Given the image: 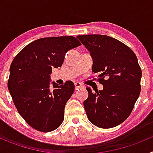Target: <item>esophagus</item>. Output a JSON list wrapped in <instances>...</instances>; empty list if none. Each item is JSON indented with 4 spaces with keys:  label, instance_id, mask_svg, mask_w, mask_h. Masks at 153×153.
<instances>
[{
    "label": "esophagus",
    "instance_id": "34e87169",
    "mask_svg": "<svg viewBox=\"0 0 153 153\" xmlns=\"http://www.w3.org/2000/svg\"><path fill=\"white\" fill-rule=\"evenodd\" d=\"M74 85H75V89L76 90H79V89L82 88L83 87V85L81 84L80 83H79V82H76L75 83H74Z\"/></svg>",
    "mask_w": 153,
    "mask_h": 153
}]
</instances>
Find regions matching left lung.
Returning <instances> with one entry per match:
<instances>
[{"label":"left lung","instance_id":"obj_1","mask_svg":"<svg viewBox=\"0 0 153 153\" xmlns=\"http://www.w3.org/2000/svg\"><path fill=\"white\" fill-rule=\"evenodd\" d=\"M93 58L92 71L99 74L102 90H86L83 102L86 116L93 125L109 129L126 120L140 96L142 70L134 52L123 43L106 35L76 36Z\"/></svg>","mask_w":153,"mask_h":153}]
</instances>
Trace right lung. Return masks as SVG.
<instances>
[{"mask_svg": "<svg viewBox=\"0 0 153 153\" xmlns=\"http://www.w3.org/2000/svg\"><path fill=\"white\" fill-rule=\"evenodd\" d=\"M81 45L72 36L44 37L17 53L10 67L7 87L19 114L31 127L51 132L61 125L64 107L74 92L72 81L52 82V69L60 67L66 53Z\"/></svg>", "mask_w": 153, "mask_h": 153, "instance_id": "right-lung-1", "label": "right lung"}]
</instances>
